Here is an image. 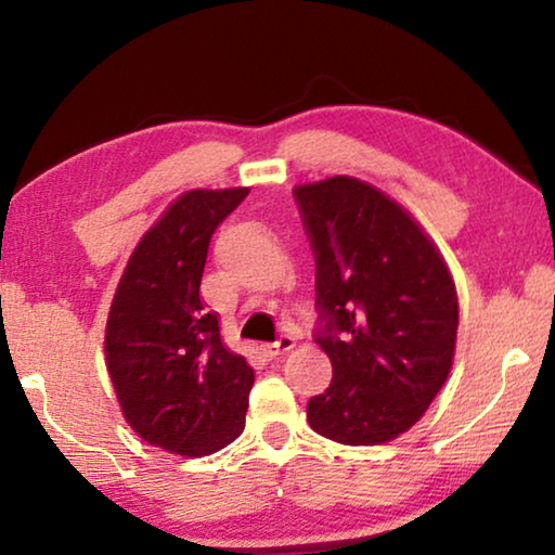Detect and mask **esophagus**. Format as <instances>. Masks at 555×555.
I'll return each mask as SVG.
<instances>
[{"mask_svg": "<svg viewBox=\"0 0 555 555\" xmlns=\"http://www.w3.org/2000/svg\"><path fill=\"white\" fill-rule=\"evenodd\" d=\"M294 346H296V341L292 336H281L279 341H274V344H263L261 351H263V357H267V359H279L281 353L292 351Z\"/></svg>", "mask_w": 555, "mask_h": 555, "instance_id": "1", "label": "esophagus"}]
</instances>
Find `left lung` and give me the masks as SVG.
Masks as SVG:
<instances>
[{"mask_svg":"<svg viewBox=\"0 0 555 555\" xmlns=\"http://www.w3.org/2000/svg\"><path fill=\"white\" fill-rule=\"evenodd\" d=\"M294 196L317 254V341L334 369L306 418L336 443L393 441L449 378L456 284L418 221L369 181L341 173Z\"/></svg>","mask_w":555,"mask_h":555,"instance_id":"8db88e82","label":"left lung"}]
</instances>
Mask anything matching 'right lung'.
I'll return each instance as SVG.
<instances>
[{"label": "right lung", "instance_id": "add662e5", "mask_svg": "<svg viewBox=\"0 0 555 555\" xmlns=\"http://www.w3.org/2000/svg\"><path fill=\"white\" fill-rule=\"evenodd\" d=\"M249 189H192L146 231L119 279L104 353L127 424L179 456H209L244 431L254 369L221 341L198 294L209 242Z\"/></svg>", "mask_w": 555, "mask_h": 555}]
</instances>
